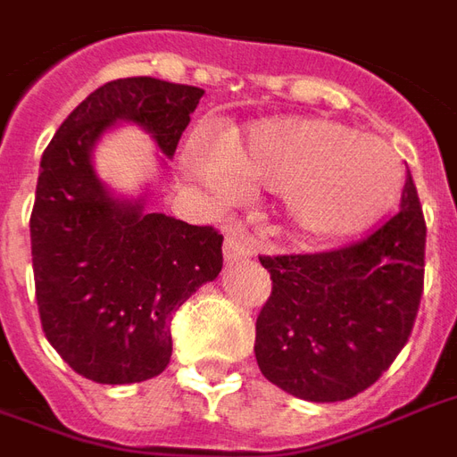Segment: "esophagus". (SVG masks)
Segmentation results:
<instances>
[{"instance_id":"1","label":"esophagus","mask_w":457,"mask_h":457,"mask_svg":"<svg viewBox=\"0 0 457 457\" xmlns=\"http://www.w3.org/2000/svg\"><path fill=\"white\" fill-rule=\"evenodd\" d=\"M222 256H225V262L228 263L242 262V259H249V256H252V242H249V237H246L242 229L232 232V235L225 239V245H222Z\"/></svg>"}]
</instances>
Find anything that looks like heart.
Returning <instances> with one entry per match:
<instances>
[{
    "mask_svg": "<svg viewBox=\"0 0 457 457\" xmlns=\"http://www.w3.org/2000/svg\"><path fill=\"white\" fill-rule=\"evenodd\" d=\"M186 167L212 198L229 201L239 177L276 191L283 218L307 239H341L370 228L402 191V162L390 145L322 118H273L229 137L195 140Z\"/></svg>",
    "mask_w": 457,
    "mask_h": 457,
    "instance_id": "b5f03b06",
    "label": "heart"
}]
</instances>
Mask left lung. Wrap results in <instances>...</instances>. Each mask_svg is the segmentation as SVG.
<instances>
[{
	"label": "left lung",
	"mask_w": 457,
	"mask_h": 457,
	"mask_svg": "<svg viewBox=\"0 0 457 457\" xmlns=\"http://www.w3.org/2000/svg\"><path fill=\"white\" fill-rule=\"evenodd\" d=\"M427 222L407 174L400 212L356 245L259 256L271 297L256 317L266 380L307 402L368 390L407 344L424 290Z\"/></svg>",
	"instance_id": "8db88e82"
}]
</instances>
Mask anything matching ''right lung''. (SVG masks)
<instances>
[{
	"label": "right lung",
	"mask_w": 457,
	"mask_h": 457,
	"mask_svg": "<svg viewBox=\"0 0 457 457\" xmlns=\"http://www.w3.org/2000/svg\"><path fill=\"white\" fill-rule=\"evenodd\" d=\"M198 87L128 77L91 91L43 152L30 256L43 332L74 373L143 383L171 358V314L222 269V235L123 201L101 184L91 152L125 120L171 160Z\"/></svg>",
	"instance_id": "right-lung-1"
}]
</instances>
